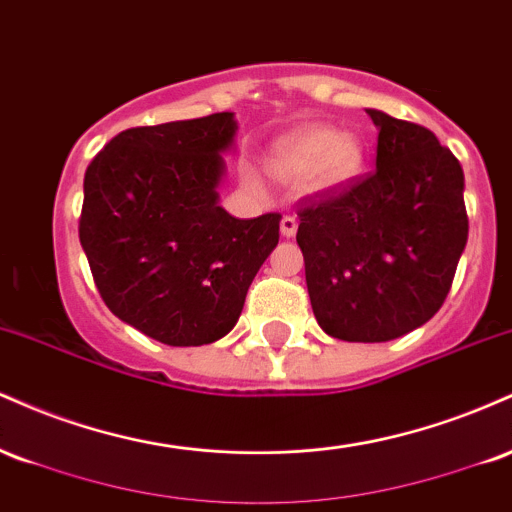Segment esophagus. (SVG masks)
Here are the masks:
<instances>
[{"label": "esophagus", "mask_w": 512, "mask_h": 512, "mask_svg": "<svg viewBox=\"0 0 512 512\" xmlns=\"http://www.w3.org/2000/svg\"><path fill=\"white\" fill-rule=\"evenodd\" d=\"M296 231H298V221H296V216H284V219H281V236L284 238H293L296 236Z\"/></svg>", "instance_id": "1"}]
</instances>
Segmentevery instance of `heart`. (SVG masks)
I'll list each match as a JSON object with an SVG mask.
<instances>
[{
	"label": "heart",
	"instance_id": "obj_1",
	"mask_svg": "<svg viewBox=\"0 0 512 512\" xmlns=\"http://www.w3.org/2000/svg\"><path fill=\"white\" fill-rule=\"evenodd\" d=\"M267 168L274 178L301 182L308 192L327 195L342 190L361 173L363 144L356 134L310 122L269 146Z\"/></svg>",
	"mask_w": 512,
	"mask_h": 512
}]
</instances>
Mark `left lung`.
Masks as SVG:
<instances>
[{"label": "left lung", "mask_w": 512, "mask_h": 512, "mask_svg": "<svg viewBox=\"0 0 512 512\" xmlns=\"http://www.w3.org/2000/svg\"><path fill=\"white\" fill-rule=\"evenodd\" d=\"M366 113L378 127L368 178L308 199L296 240L317 325L344 342H390L431 320L467 245L464 173L431 129Z\"/></svg>", "instance_id": "obj_1"}]
</instances>
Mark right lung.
<instances>
[{
    "label": "right lung",
    "instance_id": "add662e5",
    "mask_svg": "<svg viewBox=\"0 0 512 512\" xmlns=\"http://www.w3.org/2000/svg\"><path fill=\"white\" fill-rule=\"evenodd\" d=\"M233 113L132 127L84 175L79 240L113 315L168 346L226 337L279 243V214L219 207Z\"/></svg>",
    "mask_w": 512,
    "mask_h": 512
}]
</instances>
